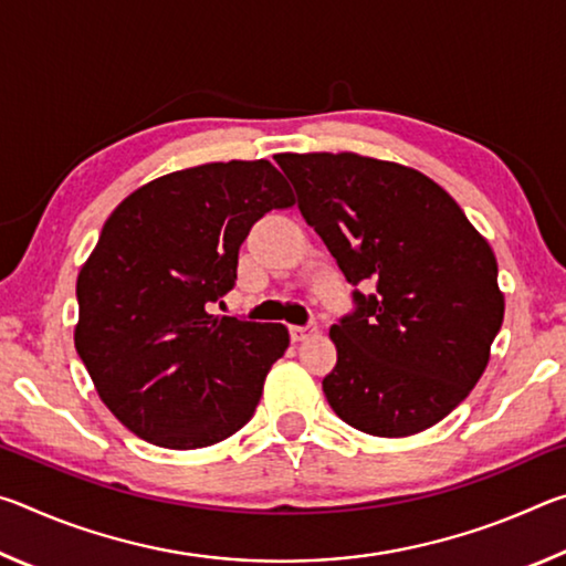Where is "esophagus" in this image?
I'll return each instance as SVG.
<instances>
[{
	"mask_svg": "<svg viewBox=\"0 0 566 566\" xmlns=\"http://www.w3.org/2000/svg\"><path fill=\"white\" fill-rule=\"evenodd\" d=\"M319 334V327L317 324H306V327H290V337L292 342H306L312 337H317Z\"/></svg>",
	"mask_w": 566,
	"mask_h": 566,
	"instance_id": "esophagus-1",
	"label": "esophagus"
}]
</instances>
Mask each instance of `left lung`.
Listing matches in <instances>:
<instances>
[{"label": "left lung", "mask_w": 566, "mask_h": 566, "mask_svg": "<svg viewBox=\"0 0 566 566\" xmlns=\"http://www.w3.org/2000/svg\"><path fill=\"white\" fill-rule=\"evenodd\" d=\"M296 205L337 260L357 310L329 337L322 381L337 417L375 437H411L469 397L504 319L496 256L421 171L354 151L276 155Z\"/></svg>", "instance_id": "1"}]
</instances>
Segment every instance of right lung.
Masks as SVG:
<instances>
[{
	"instance_id": "obj_1",
	"label": "right lung",
	"mask_w": 566,
	"mask_h": 566,
	"mask_svg": "<svg viewBox=\"0 0 566 566\" xmlns=\"http://www.w3.org/2000/svg\"><path fill=\"white\" fill-rule=\"evenodd\" d=\"M272 161H209L134 189L76 276L74 347L99 399L149 444L199 449L252 419L284 324L209 314L237 280L239 247L294 207Z\"/></svg>"
}]
</instances>
